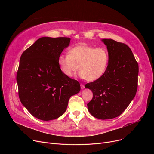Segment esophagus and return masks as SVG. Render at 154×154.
<instances>
[{
	"instance_id": "obj_1",
	"label": "esophagus",
	"mask_w": 154,
	"mask_h": 154,
	"mask_svg": "<svg viewBox=\"0 0 154 154\" xmlns=\"http://www.w3.org/2000/svg\"><path fill=\"white\" fill-rule=\"evenodd\" d=\"M84 88H85V87H84V84H81V88L82 89V90H83V89H84Z\"/></svg>"
}]
</instances>
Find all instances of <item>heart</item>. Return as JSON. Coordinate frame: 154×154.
Returning <instances> with one entry per match:
<instances>
[{"label":"heart","mask_w":154,"mask_h":154,"mask_svg":"<svg viewBox=\"0 0 154 154\" xmlns=\"http://www.w3.org/2000/svg\"><path fill=\"white\" fill-rule=\"evenodd\" d=\"M58 64L61 71L67 77L73 76L80 66V77L94 81L101 78L107 72L109 54L105 47L80 45L71 48L69 54H60Z\"/></svg>","instance_id":"obj_1"}]
</instances>
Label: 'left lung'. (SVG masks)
<instances>
[{
  "mask_svg": "<svg viewBox=\"0 0 154 154\" xmlns=\"http://www.w3.org/2000/svg\"><path fill=\"white\" fill-rule=\"evenodd\" d=\"M109 54L107 72L85 87L93 92L88 109L101 120L120 116L134 98L137 89L139 66L131 49L112 39H103Z\"/></svg>",
  "mask_w": 154,
  "mask_h": 154,
  "instance_id": "obj_1",
  "label": "left lung"
}]
</instances>
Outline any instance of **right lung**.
I'll return each instance as SVG.
<instances>
[{"mask_svg":"<svg viewBox=\"0 0 154 154\" xmlns=\"http://www.w3.org/2000/svg\"><path fill=\"white\" fill-rule=\"evenodd\" d=\"M70 38L43 37L25 51L17 73L23 106L39 120L56 119L66 111L70 97L81 90L79 82L64 75L58 57Z\"/></svg>","mask_w":154,"mask_h":154,"instance_id":"1","label":"right lung"}]
</instances>
